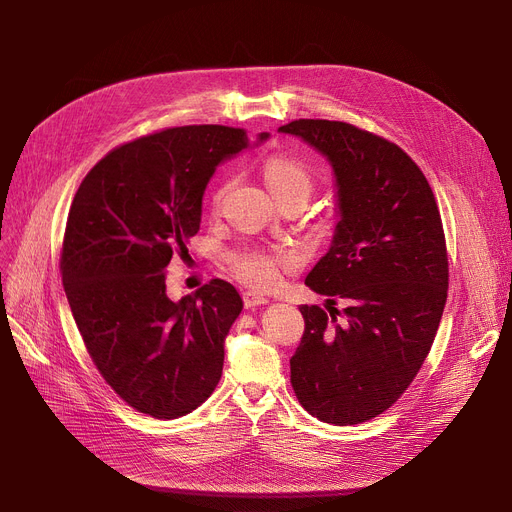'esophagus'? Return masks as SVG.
<instances>
[{
  "mask_svg": "<svg viewBox=\"0 0 512 512\" xmlns=\"http://www.w3.org/2000/svg\"><path fill=\"white\" fill-rule=\"evenodd\" d=\"M242 301H245V307H247V309H255V307H259V305H265V303H267V299L263 297V294L253 292V290L242 292Z\"/></svg>",
  "mask_w": 512,
  "mask_h": 512,
  "instance_id": "34e87169",
  "label": "esophagus"
}]
</instances>
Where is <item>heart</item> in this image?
Instances as JSON below:
<instances>
[{
  "label": "heart",
  "instance_id": "obj_1",
  "mask_svg": "<svg viewBox=\"0 0 512 512\" xmlns=\"http://www.w3.org/2000/svg\"><path fill=\"white\" fill-rule=\"evenodd\" d=\"M263 178L267 188H270L276 201L286 197H307L313 191V174L303 164L290 155H272L263 164ZM236 274L251 286L257 288H272L278 282L280 267L292 265L294 259L288 253H270V251H245L238 253L234 259Z\"/></svg>",
  "mask_w": 512,
  "mask_h": 512
}]
</instances>
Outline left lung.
<instances>
[{"mask_svg": "<svg viewBox=\"0 0 512 512\" xmlns=\"http://www.w3.org/2000/svg\"><path fill=\"white\" fill-rule=\"evenodd\" d=\"M278 130L330 161L338 209L332 245L305 278L330 297V315L301 307L290 382L319 421L357 425L394 405L434 344L448 292L440 211L415 161L378 134L330 120ZM336 298L344 322L329 307Z\"/></svg>", "mask_w": 512, "mask_h": 512, "instance_id": "1", "label": "left lung"}]
</instances>
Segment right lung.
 I'll list each match as a JSON object with an SVG mask.
<instances>
[{
	"instance_id": "1",
	"label": "right lung",
	"mask_w": 512,
	"mask_h": 512,
	"mask_svg": "<svg viewBox=\"0 0 512 512\" xmlns=\"http://www.w3.org/2000/svg\"><path fill=\"white\" fill-rule=\"evenodd\" d=\"M247 147L240 128H168L107 153L74 195L60 259L74 321L103 380L155 419L195 411L222 378L240 294L211 280L174 303L164 272L199 232L215 168Z\"/></svg>"
}]
</instances>
